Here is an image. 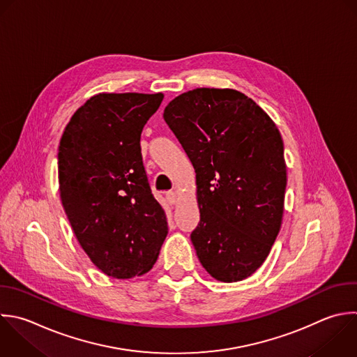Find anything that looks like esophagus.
I'll list each match as a JSON object with an SVG mask.
<instances>
[{
	"label": "esophagus",
	"mask_w": 357,
	"mask_h": 357,
	"mask_svg": "<svg viewBox=\"0 0 357 357\" xmlns=\"http://www.w3.org/2000/svg\"><path fill=\"white\" fill-rule=\"evenodd\" d=\"M166 199H167V202L170 205H174L177 202V199H178V195H177L176 191H167L166 192Z\"/></svg>",
	"instance_id": "obj_1"
}]
</instances>
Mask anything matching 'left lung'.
Masks as SVG:
<instances>
[{"label":"left lung","mask_w":357,"mask_h":357,"mask_svg":"<svg viewBox=\"0 0 357 357\" xmlns=\"http://www.w3.org/2000/svg\"><path fill=\"white\" fill-rule=\"evenodd\" d=\"M163 119L195 169L198 259L216 280L251 276L280 230L286 163L276 124L234 89L197 88L174 98Z\"/></svg>","instance_id":"obj_1"}]
</instances>
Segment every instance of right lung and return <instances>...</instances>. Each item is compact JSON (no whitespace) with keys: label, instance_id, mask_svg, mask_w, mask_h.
I'll return each mask as SVG.
<instances>
[{"label":"right lung","instance_id":"add662e5","mask_svg":"<svg viewBox=\"0 0 357 357\" xmlns=\"http://www.w3.org/2000/svg\"><path fill=\"white\" fill-rule=\"evenodd\" d=\"M163 93H99L67 124L59 146L60 197L91 261L107 276L152 269L167 236L141 155V132Z\"/></svg>","mask_w":357,"mask_h":357}]
</instances>
